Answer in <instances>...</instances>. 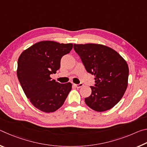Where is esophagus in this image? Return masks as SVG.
<instances>
[{
	"instance_id": "34e87169",
	"label": "esophagus",
	"mask_w": 147,
	"mask_h": 147,
	"mask_svg": "<svg viewBox=\"0 0 147 147\" xmlns=\"http://www.w3.org/2000/svg\"><path fill=\"white\" fill-rule=\"evenodd\" d=\"M83 86H84V84L82 83L79 84H74V86H75L77 88H82V87H83Z\"/></svg>"
}]
</instances>
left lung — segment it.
<instances>
[{
    "label": "left lung",
    "instance_id": "left-lung-1",
    "mask_svg": "<svg viewBox=\"0 0 147 147\" xmlns=\"http://www.w3.org/2000/svg\"><path fill=\"white\" fill-rule=\"evenodd\" d=\"M88 73L93 74L95 86L85 98L89 108L98 112L110 109L123 97L128 86L129 69L123 57L115 50L101 44H74Z\"/></svg>",
    "mask_w": 147,
    "mask_h": 147
}]
</instances>
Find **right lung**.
Instances as JSON below:
<instances>
[{
  "label": "right lung",
  "mask_w": 147,
  "mask_h": 147,
  "mask_svg": "<svg viewBox=\"0 0 147 147\" xmlns=\"http://www.w3.org/2000/svg\"><path fill=\"white\" fill-rule=\"evenodd\" d=\"M72 43L43 41L21 54L17 74L26 97L32 105L45 113L54 112L63 105L72 84H59L51 78L60 67L62 56L73 49Z\"/></svg>",
  "instance_id": "add662e5"
}]
</instances>
